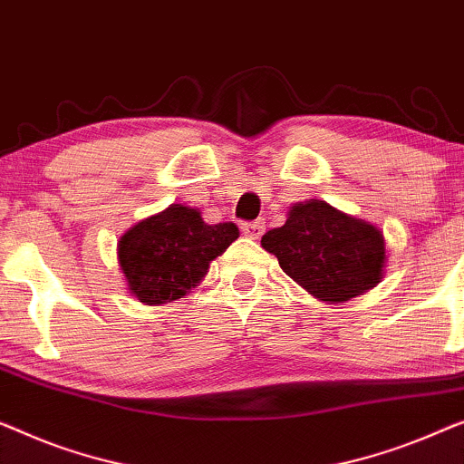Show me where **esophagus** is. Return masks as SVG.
Listing matches in <instances>:
<instances>
[{"label": "esophagus", "mask_w": 464, "mask_h": 464, "mask_svg": "<svg viewBox=\"0 0 464 464\" xmlns=\"http://www.w3.org/2000/svg\"><path fill=\"white\" fill-rule=\"evenodd\" d=\"M264 230H266V221H264V219H257V221H248V224H245V226H243V232H245V237L253 238V240L261 238V234H264Z\"/></svg>", "instance_id": "esophagus-1"}]
</instances>
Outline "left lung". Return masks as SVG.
Listing matches in <instances>:
<instances>
[{"instance_id": "8db88e82", "label": "left lung", "mask_w": 464, "mask_h": 464, "mask_svg": "<svg viewBox=\"0 0 464 464\" xmlns=\"http://www.w3.org/2000/svg\"><path fill=\"white\" fill-rule=\"evenodd\" d=\"M261 246L276 255L286 276L326 304L368 293L385 274L387 248L379 227L318 198L288 207L285 226L266 232Z\"/></svg>"}]
</instances>
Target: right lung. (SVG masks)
<instances>
[{
  "label": "right lung",
  "instance_id": "right-lung-1",
  "mask_svg": "<svg viewBox=\"0 0 464 464\" xmlns=\"http://www.w3.org/2000/svg\"><path fill=\"white\" fill-rule=\"evenodd\" d=\"M232 221L205 224L200 211L169 205L131 226L117 243L127 291L144 305L182 299L200 285L209 264L238 238Z\"/></svg>",
  "mask_w": 464,
  "mask_h": 464
}]
</instances>
